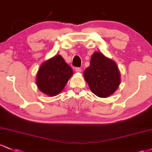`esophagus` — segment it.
<instances>
[{
    "label": "esophagus",
    "instance_id": "obj_1",
    "mask_svg": "<svg viewBox=\"0 0 152 152\" xmlns=\"http://www.w3.org/2000/svg\"><path fill=\"white\" fill-rule=\"evenodd\" d=\"M76 71L77 73H81V71H82V70H81V68H76Z\"/></svg>",
    "mask_w": 152,
    "mask_h": 152
}]
</instances>
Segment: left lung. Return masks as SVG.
<instances>
[{"label":"left lung","mask_w":152,"mask_h":152,"mask_svg":"<svg viewBox=\"0 0 152 152\" xmlns=\"http://www.w3.org/2000/svg\"><path fill=\"white\" fill-rule=\"evenodd\" d=\"M84 77L92 93L101 98L114 94L121 81L116 63L99 52L92 54L90 66L84 71Z\"/></svg>","instance_id":"left-lung-1"}]
</instances>
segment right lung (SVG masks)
Returning a JSON list of instances; mask_svg holds the SVG:
<instances>
[{"mask_svg": "<svg viewBox=\"0 0 152 152\" xmlns=\"http://www.w3.org/2000/svg\"><path fill=\"white\" fill-rule=\"evenodd\" d=\"M72 68L60 55L47 60L41 64L36 75V84L43 94L54 96L63 91L73 76Z\"/></svg>", "mask_w": 152, "mask_h": 152, "instance_id": "obj_1", "label": "right lung"}]
</instances>
